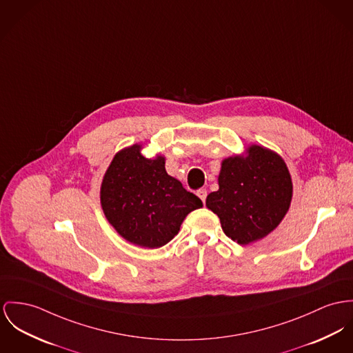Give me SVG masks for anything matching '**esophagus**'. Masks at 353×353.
<instances>
[{
    "label": "esophagus",
    "instance_id": "1",
    "mask_svg": "<svg viewBox=\"0 0 353 353\" xmlns=\"http://www.w3.org/2000/svg\"><path fill=\"white\" fill-rule=\"evenodd\" d=\"M197 196L200 197V200L203 201V203H205V199H207V190H197Z\"/></svg>",
    "mask_w": 353,
    "mask_h": 353
}]
</instances>
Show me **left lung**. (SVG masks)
I'll return each instance as SVG.
<instances>
[{"mask_svg": "<svg viewBox=\"0 0 353 353\" xmlns=\"http://www.w3.org/2000/svg\"><path fill=\"white\" fill-rule=\"evenodd\" d=\"M293 185L286 163L272 150L252 145L245 157L221 163L219 190L207 196L224 234L239 244L269 235L286 215Z\"/></svg>", "mask_w": 353, "mask_h": 353, "instance_id": "obj_1", "label": "left lung"}]
</instances>
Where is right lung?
<instances>
[{"label":"right lung","mask_w":353,"mask_h":353,"mask_svg":"<svg viewBox=\"0 0 353 353\" xmlns=\"http://www.w3.org/2000/svg\"><path fill=\"white\" fill-rule=\"evenodd\" d=\"M110 224L126 241L159 248L179 234L180 225L201 200L165 170V159H145L141 146L119 152L110 163L101 188Z\"/></svg>","instance_id":"1"}]
</instances>
